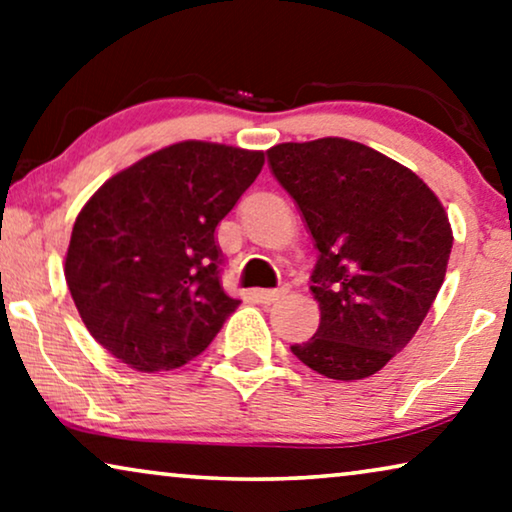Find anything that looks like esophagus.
Here are the masks:
<instances>
[{"mask_svg":"<svg viewBox=\"0 0 512 512\" xmlns=\"http://www.w3.org/2000/svg\"><path fill=\"white\" fill-rule=\"evenodd\" d=\"M284 296V291L282 289H258L256 291V298L261 300L263 305H272V303H277L279 298Z\"/></svg>","mask_w":512,"mask_h":512,"instance_id":"obj_1","label":"esophagus"}]
</instances>
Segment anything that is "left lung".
I'll list each match as a JSON object with an SVG mask.
<instances>
[{
  "label": "left lung",
  "instance_id": "8db88e82",
  "mask_svg": "<svg viewBox=\"0 0 512 512\" xmlns=\"http://www.w3.org/2000/svg\"><path fill=\"white\" fill-rule=\"evenodd\" d=\"M268 163L319 249L310 289L321 324L291 352L331 380L375 375L443 286L452 251L443 205L408 167L349 139L277 144Z\"/></svg>",
  "mask_w": 512,
  "mask_h": 512
}]
</instances>
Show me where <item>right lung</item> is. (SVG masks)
Segmentation results:
<instances>
[{
	"mask_svg": "<svg viewBox=\"0 0 512 512\" xmlns=\"http://www.w3.org/2000/svg\"><path fill=\"white\" fill-rule=\"evenodd\" d=\"M261 151L181 142L111 177L76 216L65 279L90 335L130 368L205 352L240 300L226 296L216 226L254 184Z\"/></svg>",
	"mask_w": 512,
	"mask_h": 512,
	"instance_id": "add662e5",
	"label": "right lung"
}]
</instances>
